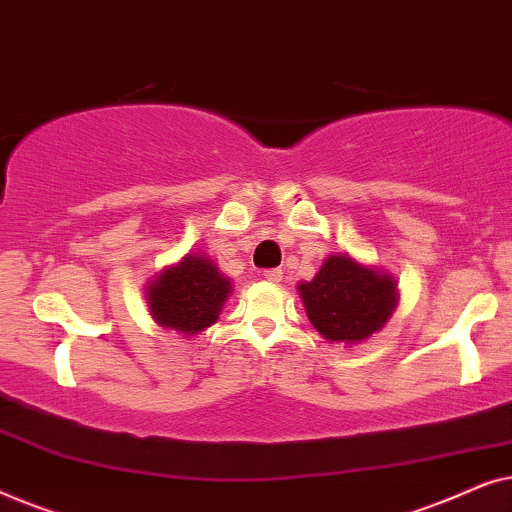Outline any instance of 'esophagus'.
I'll return each instance as SVG.
<instances>
[{
    "label": "esophagus",
    "mask_w": 512,
    "mask_h": 512,
    "mask_svg": "<svg viewBox=\"0 0 512 512\" xmlns=\"http://www.w3.org/2000/svg\"><path fill=\"white\" fill-rule=\"evenodd\" d=\"M263 277L268 279V282H272V284H277V282H282V277H284V272L279 270V268H270V270H265L263 272Z\"/></svg>",
    "instance_id": "34e87169"
}]
</instances>
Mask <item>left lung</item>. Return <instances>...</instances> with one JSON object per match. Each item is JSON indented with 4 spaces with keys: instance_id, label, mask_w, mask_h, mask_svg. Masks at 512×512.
<instances>
[{
    "instance_id": "left-lung-1",
    "label": "left lung",
    "mask_w": 512,
    "mask_h": 512,
    "mask_svg": "<svg viewBox=\"0 0 512 512\" xmlns=\"http://www.w3.org/2000/svg\"><path fill=\"white\" fill-rule=\"evenodd\" d=\"M298 291L312 326L326 340L345 345L380 331L398 303L394 277L347 254L326 258L312 282L298 284Z\"/></svg>"
}]
</instances>
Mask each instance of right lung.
<instances>
[{
    "instance_id": "1",
    "label": "right lung",
    "mask_w": 512,
    "mask_h": 512,
    "mask_svg": "<svg viewBox=\"0 0 512 512\" xmlns=\"http://www.w3.org/2000/svg\"><path fill=\"white\" fill-rule=\"evenodd\" d=\"M228 296L230 279L216 270L214 261L198 254H188L181 263L165 268L146 291L151 317L163 328L184 335L212 326Z\"/></svg>"
}]
</instances>
